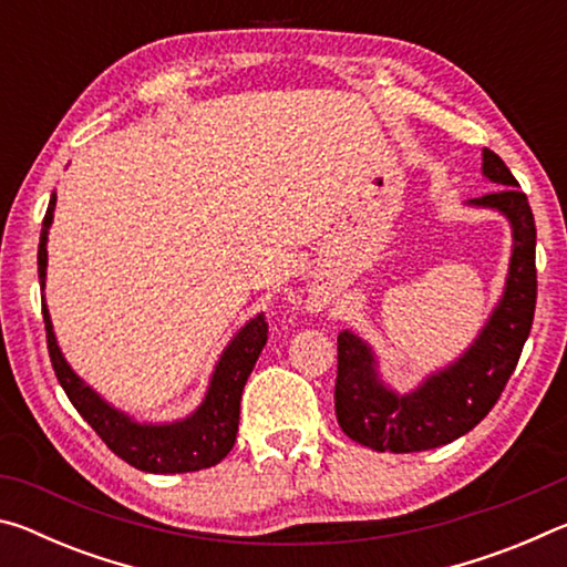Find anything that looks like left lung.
Here are the masks:
<instances>
[{
	"label": "left lung",
	"instance_id": "obj_1",
	"mask_svg": "<svg viewBox=\"0 0 567 567\" xmlns=\"http://www.w3.org/2000/svg\"><path fill=\"white\" fill-rule=\"evenodd\" d=\"M483 175L503 187L470 203L501 209L511 219L515 245L503 300L473 348L415 392L395 395L378 380L368 344L348 330L338 334V422L344 435L378 453H420L470 433L503 395L530 334L537 300L533 209L493 150L483 152Z\"/></svg>",
	"mask_w": 567,
	"mask_h": 567
}]
</instances>
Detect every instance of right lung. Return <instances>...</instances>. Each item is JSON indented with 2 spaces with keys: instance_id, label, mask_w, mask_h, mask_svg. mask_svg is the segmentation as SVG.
I'll return each instance as SVG.
<instances>
[{
  "instance_id": "1",
  "label": "right lung",
  "mask_w": 567,
  "mask_h": 567,
  "mask_svg": "<svg viewBox=\"0 0 567 567\" xmlns=\"http://www.w3.org/2000/svg\"><path fill=\"white\" fill-rule=\"evenodd\" d=\"M56 197L52 195L50 207H47L42 237H40V282L44 287L47 275V229L52 225ZM44 330H47V350L54 368V375L64 388L76 412L90 422L104 445L114 455H120L124 463L132 467L145 470V473H195L217 465L219 460L227 457L237 440L239 425V398H243L245 382L252 372L257 358L267 342V320L265 315H257L249 320L243 330L235 334V340L227 344V350L219 358L213 382H209L207 398L197 412H192L187 420L172 422V425H137L120 410L110 408L97 392L74 375V370L62 358L56 348L52 320L42 305Z\"/></svg>"
}]
</instances>
